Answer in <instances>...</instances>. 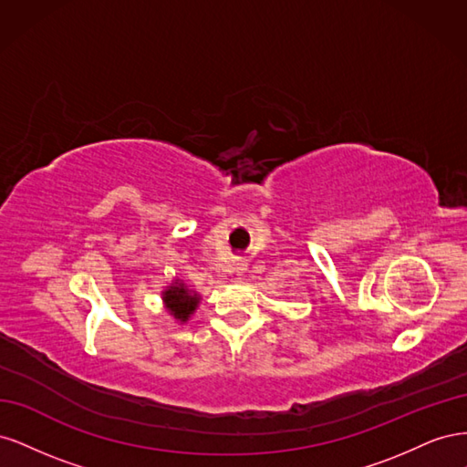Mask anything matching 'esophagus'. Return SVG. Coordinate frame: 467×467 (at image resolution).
I'll use <instances>...</instances> for the list:
<instances>
[{"label": "esophagus", "instance_id": "34e87169", "mask_svg": "<svg viewBox=\"0 0 467 467\" xmlns=\"http://www.w3.org/2000/svg\"><path fill=\"white\" fill-rule=\"evenodd\" d=\"M245 271H247V261L245 259H235L234 261V273L239 280L245 278Z\"/></svg>", "mask_w": 467, "mask_h": 467}]
</instances>
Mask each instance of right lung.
Masks as SVG:
<instances>
[{"label": "right lung", "instance_id": "obj_1", "mask_svg": "<svg viewBox=\"0 0 467 467\" xmlns=\"http://www.w3.org/2000/svg\"><path fill=\"white\" fill-rule=\"evenodd\" d=\"M202 296L194 288L187 286V282L175 276L171 285L161 290V302L165 312L177 323H187L201 306Z\"/></svg>", "mask_w": 467, "mask_h": 467}]
</instances>
